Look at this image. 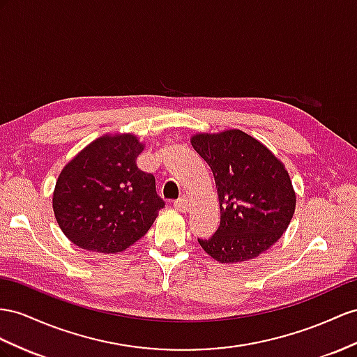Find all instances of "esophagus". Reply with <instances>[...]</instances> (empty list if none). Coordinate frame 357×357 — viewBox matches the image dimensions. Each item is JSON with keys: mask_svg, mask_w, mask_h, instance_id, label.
Segmentation results:
<instances>
[{"mask_svg": "<svg viewBox=\"0 0 357 357\" xmlns=\"http://www.w3.org/2000/svg\"><path fill=\"white\" fill-rule=\"evenodd\" d=\"M188 200H187V197L185 196H182V197H179L178 200H175V204H173V206H175L178 211H181V213H185L187 209H188Z\"/></svg>", "mask_w": 357, "mask_h": 357, "instance_id": "esophagus-1", "label": "esophagus"}]
</instances>
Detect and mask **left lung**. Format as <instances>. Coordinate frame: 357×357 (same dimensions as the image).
I'll use <instances>...</instances> for the list:
<instances>
[{"mask_svg":"<svg viewBox=\"0 0 357 357\" xmlns=\"http://www.w3.org/2000/svg\"><path fill=\"white\" fill-rule=\"evenodd\" d=\"M191 144L213 170L220 204V226L208 240L197 238L199 244L226 264L259 257L294 214L288 172L266 146L240 130L197 134Z\"/></svg>","mask_w":357,"mask_h":357,"instance_id":"8db88e82","label":"left lung"}]
</instances>
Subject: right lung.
Listing matches in <instances>:
<instances>
[{
    "instance_id": "right-lung-1",
    "label": "right lung",
    "mask_w": 357,
    "mask_h": 357,
    "mask_svg": "<svg viewBox=\"0 0 357 357\" xmlns=\"http://www.w3.org/2000/svg\"><path fill=\"white\" fill-rule=\"evenodd\" d=\"M143 144L135 135H105L68 162L52 196L54 214L78 248L117 253L149 231L166 202L155 176L137 167Z\"/></svg>"
}]
</instances>
